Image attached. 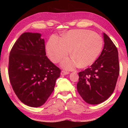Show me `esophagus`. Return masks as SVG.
<instances>
[{
  "mask_svg": "<svg viewBox=\"0 0 128 128\" xmlns=\"http://www.w3.org/2000/svg\"><path fill=\"white\" fill-rule=\"evenodd\" d=\"M69 72H66V71H64V70H62L61 72V74L62 75H66L69 74Z\"/></svg>",
  "mask_w": 128,
  "mask_h": 128,
  "instance_id": "obj_1",
  "label": "esophagus"
}]
</instances>
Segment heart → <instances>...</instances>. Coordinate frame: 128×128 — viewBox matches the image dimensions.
I'll return each instance as SVG.
<instances>
[{"label":"heart","instance_id":"1","mask_svg":"<svg viewBox=\"0 0 128 128\" xmlns=\"http://www.w3.org/2000/svg\"><path fill=\"white\" fill-rule=\"evenodd\" d=\"M103 41L100 36L88 30H72L62 38L52 36L47 43L46 50L50 59L58 62L70 52L73 57L62 62L64 68L71 70L80 66L84 68L94 62L101 53Z\"/></svg>","mask_w":128,"mask_h":128}]
</instances>
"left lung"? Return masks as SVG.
<instances>
[{
    "label": "left lung",
    "mask_w": 128,
    "mask_h": 128,
    "mask_svg": "<svg viewBox=\"0 0 128 128\" xmlns=\"http://www.w3.org/2000/svg\"><path fill=\"white\" fill-rule=\"evenodd\" d=\"M104 47L100 55L90 67L78 73L77 91L90 104H98L111 96L120 72L118 51L107 34L103 33Z\"/></svg>",
    "instance_id": "1"
}]
</instances>
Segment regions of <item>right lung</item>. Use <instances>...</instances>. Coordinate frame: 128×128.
Here are the masks:
<instances>
[{
	"label": "right lung",
	"mask_w": 128,
	"mask_h": 128,
	"mask_svg": "<svg viewBox=\"0 0 128 128\" xmlns=\"http://www.w3.org/2000/svg\"><path fill=\"white\" fill-rule=\"evenodd\" d=\"M46 55L41 34L29 32L21 34L10 52V82L18 98L30 107L46 102L60 77V69Z\"/></svg>",
	"instance_id": "add662e5"
}]
</instances>
